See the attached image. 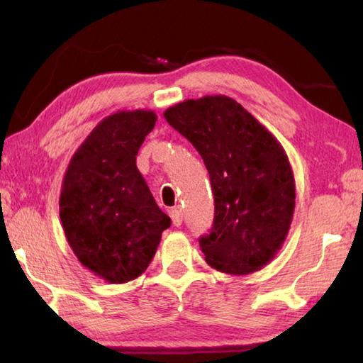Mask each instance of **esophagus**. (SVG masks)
Here are the masks:
<instances>
[{
    "label": "esophagus",
    "mask_w": 363,
    "mask_h": 363,
    "mask_svg": "<svg viewBox=\"0 0 363 363\" xmlns=\"http://www.w3.org/2000/svg\"><path fill=\"white\" fill-rule=\"evenodd\" d=\"M169 217H172V221L174 226H181L182 225V209L181 207H174V209H172V212H169Z\"/></svg>",
    "instance_id": "34e87169"
}]
</instances>
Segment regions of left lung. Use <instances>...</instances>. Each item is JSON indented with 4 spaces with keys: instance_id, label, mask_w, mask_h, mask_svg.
<instances>
[{
    "instance_id": "8db88e82",
    "label": "left lung",
    "mask_w": 363,
    "mask_h": 363,
    "mask_svg": "<svg viewBox=\"0 0 363 363\" xmlns=\"http://www.w3.org/2000/svg\"><path fill=\"white\" fill-rule=\"evenodd\" d=\"M165 120L201 154L215 217L199 238L206 262L228 274L264 268L281 250L295 212V177L282 145L235 99H186Z\"/></svg>"
}]
</instances>
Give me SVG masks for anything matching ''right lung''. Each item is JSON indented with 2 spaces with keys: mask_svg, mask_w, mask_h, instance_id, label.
Wrapping results in <instances>:
<instances>
[{
  "mask_svg": "<svg viewBox=\"0 0 363 363\" xmlns=\"http://www.w3.org/2000/svg\"><path fill=\"white\" fill-rule=\"evenodd\" d=\"M157 115L118 111L73 154L60 191V221L74 256L111 284L140 276L172 225L154 201L135 156Z\"/></svg>",
  "mask_w": 363,
  "mask_h": 363,
  "instance_id": "1",
  "label": "right lung"
}]
</instances>
